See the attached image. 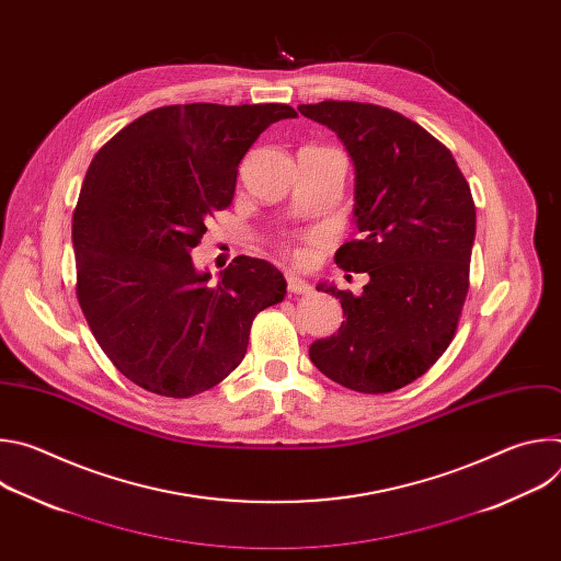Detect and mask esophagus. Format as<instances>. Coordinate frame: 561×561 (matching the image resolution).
Returning a JSON list of instances; mask_svg holds the SVG:
<instances>
[{"instance_id":"34e87169","label":"esophagus","mask_w":561,"mask_h":561,"mask_svg":"<svg viewBox=\"0 0 561 561\" xmlns=\"http://www.w3.org/2000/svg\"><path fill=\"white\" fill-rule=\"evenodd\" d=\"M286 282H288V290L295 293V295L310 293V284L306 279H301L299 275H295V273H286Z\"/></svg>"}]
</instances>
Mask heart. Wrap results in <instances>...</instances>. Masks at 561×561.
Wrapping results in <instances>:
<instances>
[{
	"mask_svg": "<svg viewBox=\"0 0 561 561\" xmlns=\"http://www.w3.org/2000/svg\"><path fill=\"white\" fill-rule=\"evenodd\" d=\"M293 255H295V260H297V262H306V260H308V249L299 247V249H295V251H293Z\"/></svg>",
	"mask_w": 561,
	"mask_h": 561,
	"instance_id": "b5f03b06",
	"label": "heart"
}]
</instances>
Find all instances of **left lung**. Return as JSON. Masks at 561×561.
<instances>
[{
    "instance_id": "8db88e82",
    "label": "left lung",
    "mask_w": 561,
    "mask_h": 561,
    "mask_svg": "<svg viewBox=\"0 0 561 561\" xmlns=\"http://www.w3.org/2000/svg\"><path fill=\"white\" fill-rule=\"evenodd\" d=\"M329 126L355 167L362 239L335 264L368 273L362 295L317 284L344 308L337 335L310 344V362L357 392H390L422 377L455 337L468 293L474 202L453 152L402 113L362 102L299 104Z\"/></svg>"
}]
</instances>
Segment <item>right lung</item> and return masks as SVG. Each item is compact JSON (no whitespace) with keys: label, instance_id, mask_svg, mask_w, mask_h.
Here are the masks:
<instances>
[{"label":"right lung","instance_id":"add662e5","mask_svg":"<svg viewBox=\"0 0 561 561\" xmlns=\"http://www.w3.org/2000/svg\"><path fill=\"white\" fill-rule=\"evenodd\" d=\"M286 104H175L124 126L93 157L72 213L77 299L133 383L193 397L226 379L253 319L286 295L266 260L239 255L210 284L191 251L230 206L237 169Z\"/></svg>","mask_w":561,"mask_h":561}]
</instances>
